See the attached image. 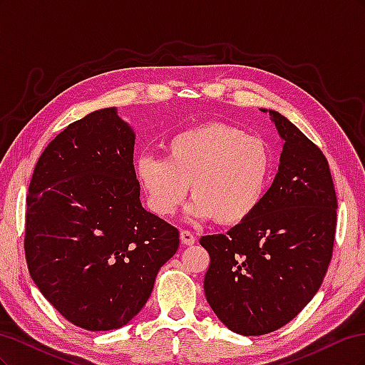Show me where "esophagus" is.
Returning a JSON list of instances; mask_svg holds the SVG:
<instances>
[{
  "label": "esophagus",
  "mask_w": 365,
  "mask_h": 365,
  "mask_svg": "<svg viewBox=\"0 0 365 365\" xmlns=\"http://www.w3.org/2000/svg\"><path fill=\"white\" fill-rule=\"evenodd\" d=\"M180 239H181V242L184 245H193L195 244V236L190 233V231H187V230H182L181 233H180Z\"/></svg>",
  "instance_id": "1"
}]
</instances>
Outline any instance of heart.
I'll list each match as a JSON object with an SVG mask.
<instances>
[{
  "label": "heart",
  "instance_id": "1",
  "mask_svg": "<svg viewBox=\"0 0 365 365\" xmlns=\"http://www.w3.org/2000/svg\"><path fill=\"white\" fill-rule=\"evenodd\" d=\"M164 158L141 155L137 178L149 207L160 216L176 212L190 190L187 212L195 219H216L225 227L247 222L267 196L272 153L262 138L225 123H208L173 135Z\"/></svg>",
  "mask_w": 365,
  "mask_h": 365
}]
</instances>
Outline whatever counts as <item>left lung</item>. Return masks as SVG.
Returning <instances> with one entry per match:
<instances>
[{"label": "left lung", "mask_w": 365, "mask_h": 365, "mask_svg": "<svg viewBox=\"0 0 365 365\" xmlns=\"http://www.w3.org/2000/svg\"><path fill=\"white\" fill-rule=\"evenodd\" d=\"M260 111L283 140L279 172L250 220L200 240L210 254L207 302L245 336L274 332L312 300L332 259L338 208L323 152L280 113Z\"/></svg>", "instance_id": "1"}]
</instances>
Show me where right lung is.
Returning a JSON list of instances; mask_svg holds the SVG:
<instances>
[{
    "label": "right lung",
    "mask_w": 365,
    "mask_h": 365,
    "mask_svg": "<svg viewBox=\"0 0 365 365\" xmlns=\"http://www.w3.org/2000/svg\"><path fill=\"white\" fill-rule=\"evenodd\" d=\"M134 145L117 109H98L51 140L29 187L31 279L62 317L91 332L128 324L180 247L178 230L141 205Z\"/></svg>",
    "instance_id": "right-lung-1"
}]
</instances>
